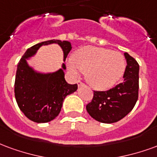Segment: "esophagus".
I'll use <instances>...</instances> for the list:
<instances>
[{"mask_svg": "<svg viewBox=\"0 0 157 157\" xmlns=\"http://www.w3.org/2000/svg\"><path fill=\"white\" fill-rule=\"evenodd\" d=\"M77 83H78V86H81V85H83V82H82V81H80V80H78V81Z\"/></svg>", "mask_w": 157, "mask_h": 157, "instance_id": "34e87169", "label": "esophagus"}]
</instances>
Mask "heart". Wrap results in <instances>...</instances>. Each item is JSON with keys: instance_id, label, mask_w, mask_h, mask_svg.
<instances>
[{"instance_id": "1", "label": "heart", "mask_w": 157, "mask_h": 157, "mask_svg": "<svg viewBox=\"0 0 157 157\" xmlns=\"http://www.w3.org/2000/svg\"><path fill=\"white\" fill-rule=\"evenodd\" d=\"M67 67L74 76L86 74L87 81L96 90L110 89L124 74L123 56L111 50L97 47H84L74 55Z\"/></svg>"}]
</instances>
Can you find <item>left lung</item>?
I'll list each match as a JSON object with an SVG mask.
<instances>
[{
    "label": "left lung",
    "mask_w": 157,
    "mask_h": 157,
    "mask_svg": "<svg viewBox=\"0 0 157 157\" xmlns=\"http://www.w3.org/2000/svg\"><path fill=\"white\" fill-rule=\"evenodd\" d=\"M126 67L123 82L107 91H94L91 102L86 105L88 113L101 123H115L126 116L136 105L139 91V64L124 52Z\"/></svg>",
    "instance_id": "obj_1"
}]
</instances>
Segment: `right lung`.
I'll use <instances>...</instances> for the list:
<instances>
[{"mask_svg": "<svg viewBox=\"0 0 157 157\" xmlns=\"http://www.w3.org/2000/svg\"><path fill=\"white\" fill-rule=\"evenodd\" d=\"M58 43L63 51V60L72 49L67 41L49 40L31 47L17 64L15 79V98L18 107L29 120L36 123H47L57 117L61 111L65 97L75 92L77 84H69L64 78L62 68L52 74L36 73L28 66L27 59L35 54L42 45Z\"/></svg>", "mask_w": 157, "mask_h": 157, "instance_id": "add662e5", "label": "right lung"}]
</instances>
